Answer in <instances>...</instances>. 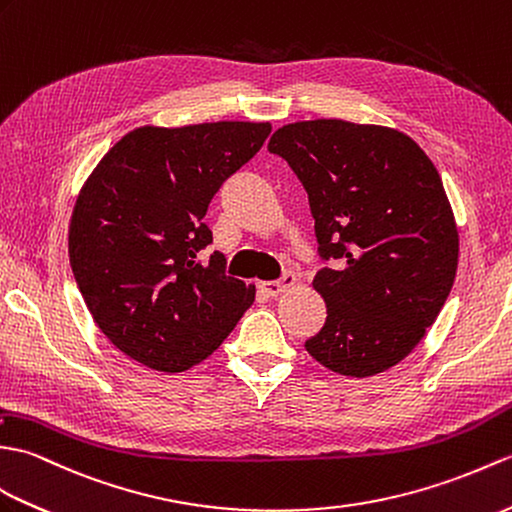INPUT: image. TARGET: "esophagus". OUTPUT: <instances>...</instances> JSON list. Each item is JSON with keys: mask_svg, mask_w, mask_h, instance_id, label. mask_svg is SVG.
<instances>
[{"mask_svg": "<svg viewBox=\"0 0 512 512\" xmlns=\"http://www.w3.org/2000/svg\"><path fill=\"white\" fill-rule=\"evenodd\" d=\"M295 282H298V276L293 274V271H285L282 274L280 280H271V282H260V291H263L265 295H269V298H278V295L287 293L289 289L295 287Z\"/></svg>", "mask_w": 512, "mask_h": 512, "instance_id": "1", "label": "esophagus"}]
</instances>
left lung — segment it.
Returning a JSON list of instances; mask_svg holds the SVG:
<instances>
[{"label": "left lung", "mask_w": 512, "mask_h": 512, "mask_svg": "<svg viewBox=\"0 0 512 512\" xmlns=\"http://www.w3.org/2000/svg\"><path fill=\"white\" fill-rule=\"evenodd\" d=\"M309 195L326 302L304 348L328 370L372 377L425 337L458 269V230L436 166L405 133L346 120L285 124L269 140Z\"/></svg>", "instance_id": "obj_1"}]
</instances>
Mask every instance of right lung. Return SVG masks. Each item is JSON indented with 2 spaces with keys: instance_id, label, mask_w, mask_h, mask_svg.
Wrapping results in <instances>:
<instances>
[{
  "instance_id": "add662e5",
  "label": "right lung",
  "mask_w": 512,
  "mask_h": 512,
  "mask_svg": "<svg viewBox=\"0 0 512 512\" xmlns=\"http://www.w3.org/2000/svg\"><path fill=\"white\" fill-rule=\"evenodd\" d=\"M269 122L140 127L111 146L76 199L70 265L109 342L157 372L208 359L254 302L225 276L203 223L223 181L247 164Z\"/></svg>"
}]
</instances>
